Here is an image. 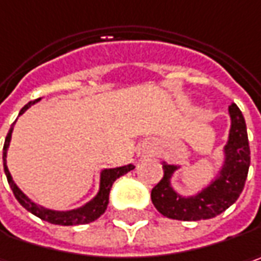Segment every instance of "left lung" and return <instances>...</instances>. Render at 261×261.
<instances>
[{"label":"left lung","mask_w":261,"mask_h":261,"mask_svg":"<svg viewBox=\"0 0 261 261\" xmlns=\"http://www.w3.org/2000/svg\"><path fill=\"white\" fill-rule=\"evenodd\" d=\"M231 127L226 144L223 146V161L209 184L191 196H182L172 187V176L181 165H169L162 161L164 178L153 187V204L159 213L176 221L210 219L232 206L243 193L250 168V146L247 125L240 108L229 107Z\"/></svg>","instance_id":"obj_1"}]
</instances>
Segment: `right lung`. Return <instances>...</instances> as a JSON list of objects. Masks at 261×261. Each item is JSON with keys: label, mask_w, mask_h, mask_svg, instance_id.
I'll use <instances>...</instances> for the list:
<instances>
[{"label": "right lung", "mask_w": 261, "mask_h": 261, "mask_svg": "<svg viewBox=\"0 0 261 261\" xmlns=\"http://www.w3.org/2000/svg\"><path fill=\"white\" fill-rule=\"evenodd\" d=\"M39 99L29 102L28 105H24L21 111L18 112V117L23 115L32 105H35L36 102H39ZM16 121L13 122L11 128L8 131L6 137V143H4V149H3V162H4V172H6L8 184L14 193V197L17 198V201L24 207V209L30 212L32 215L38 216L39 219L45 222H49L54 225H63V226H71V225H85V223H90V222L96 221L100 215L105 213V210L108 207L109 203V191L112 188V184L115 182V179H118L119 176L125 175L127 172L133 171L136 166L133 164L124 165V166H117V168H105L100 171V178H99V190H97L96 196L89 200L80 207H75L71 210H54L43 207L38 204L36 201H33L32 198H29L20 188L17 184L13 181V176L8 171L7 166V152L10 147V142H11V134H13V128H14Z\"/></svg>", "instance_id": "right-lung-1"}]
</instances>
